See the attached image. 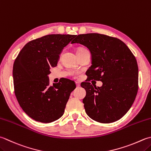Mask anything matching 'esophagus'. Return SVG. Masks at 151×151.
Masks as SVG:
<instances>
[{
    "mask_svg": "<svg viewBox=\"0 0 151 151\" xmlns=\"http://www.w3.org/2000/svg\"><path fill=\"white\" fill-rule=\"evenodd\" d=\"M76 87L78 88L80 87V86H81V84H80V82H76Z\"/></svg>",
    "mask_w": 151,
    "mask_h": 151,
    "instance_id": "esophagus-1",
    "label": "esophagus"
}]
</instances>
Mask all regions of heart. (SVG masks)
I'll return each mask as SVG.
<instances>
[{"label": "heart", "mask_w": 151, "mask_h": 151, "mask_svg": "<svg viewBox=\"0 0 151 151\" xmlns=\"http://www.w3.org/2000/svg\"><path fill=\"white\" fill-rule=\"evenodd\" d=\"M82 49H84V48H82ZM82 49H80V50H82Z\"/></svg>", "instance_id": "heart-1"}]
</instances>
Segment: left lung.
I'll return each mask as SVG.
<instances>
[{
    "instance_id": "1",
    "label": "left lung",
    "mask_w": 151,
    "mask_h": 151,
    "mask_svg": "<svg viewBox=\"0 0 151 151\" xmlns=\"http://www.w3.org/2000/svg\"><path fill=\"white\" fill-rule=\"evenodd\" d=\"M90 50L91 65L88 81L81 84L86 91L83 99L86 113L100 123H111L126 114L138 91L137 60L126 44L115 37L98 33L78 35L71 44ZM91 79L101 81V87L92 86Z\"/></svg>"
}]
</instances>
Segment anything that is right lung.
<instances>
[{"instance_id": "add662e5", "label": "right lung", "mask_w": 151, "mask_h": 151, "mask_svg": "<svg viewBox=\"0 0 151 151\" xmlns=\"http://www.w3.org/2000/svg\"><path fill=\"white\" fill-rule=\"evenodd\" d=\"M76 35H48L27 43L13 66L14 93L23 111L37 122L49 123L64 113L76 84L67 78L50 84V69Z\"/></svg>"}]
</instances>
